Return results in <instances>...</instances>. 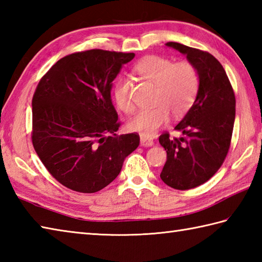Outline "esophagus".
Wrapping results in <instances>:
<instances>
[{
    "label": "esophagus",
    "instance_id": "34e87169",
    "mask_svg": "<svg viewBox=\"0 0 262 262\" xmlns=\"http://www.w3.org/2000/svg\"><path fill=\"white\" fill-rule=\"evenodd\" d=\"M153 143L155 142H153V140H151V138L141 135V145L142 146H152Z\"/></svg>",
    "mask_w": 262,
    "mask_h": 262
}]
</instances>
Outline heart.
<instances>
[{
	"label": "heart",
	"mask_w": 262,
	"mask_h": 262,
	"mask_svg": "<svg viewBox=\"0 0 262 262\" xmlns=\"http://www.w3.org/2000/svg\"><path fill=\"white\" fill-rule=\"evenodd\" d=\"M134 70L141 78L156 85L152 102L156 106L138 112L128 124L130 130L141 133L143 136H153L167 124L170 114L181 118L191 109L200 87L199 74L192 63L187 61L173 63L170 59L151 55L140 61ZM114 95L122 111L127 114L134 111L127 80L117 81Z\"/></svg>",
	"instance_id": "1"
}]
</instances>
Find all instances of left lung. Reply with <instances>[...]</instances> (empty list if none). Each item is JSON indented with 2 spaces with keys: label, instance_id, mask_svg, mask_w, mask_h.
Wrapping results in <instances>:
<instances>
[{
  "label": "left lung",
  "instance_id": "obj_1",
  "mask_svg": "<svg viewBox=\"0 0 262 262\" xmlns=\"http://www.w3.org/2000/svg\"><path fill=\"white\" fill-rule=\"evenodd\" d=\"M186 55L199 74L200 87L191 109L175 127L183 134L159 137L167 152L160 177L175 189L194 188L209 181L226 158L235 121V94L222 63L208 52L189 46L166 44Z\"/></svg>",
  "mask_w": 262,
  "mask_h": 262
}]
</instances>
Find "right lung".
<instances>
[{"mask_svg":"<svg viewBox=\"0 0 262 262\" xmlns=\"http://www.w3.org/2000/svg\"><path fill=\"white\" fill-rule=\"evenodd\" d=\"M134 53L89 50L60 59L33 96L32 141L45 168L63 186L95 193L119 175L140 145L120 127L111 101L112 81Z\"/></svg>","mask_w":262,"mask_h":262,"instance_id":"right-lung-1","label":"right lung"}]
</instances>
